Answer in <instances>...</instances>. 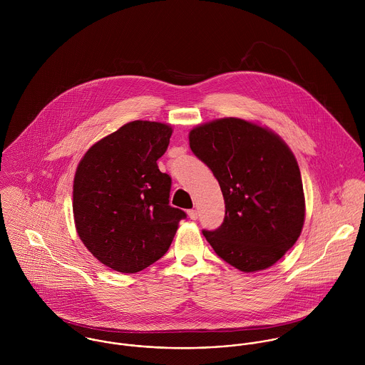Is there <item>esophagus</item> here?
Instances as JSON below:
<instances>
[{
    "instance_id": "esophagus-1",
    "label": "esophagus",
    "mask_w": 365,
    "mask_h": 365,
    "mask_svg": "<svg viewBox=\"0 0 365 365\" xmlns=\"http://www.w3.org/2000/svg\"><path fill=\"white\" fill-rule=\"evenodd\" d=\"M188 216H190L192 220L198 219V210H197V209H190V210H188Z\"/></svg>"
}]
</instances>
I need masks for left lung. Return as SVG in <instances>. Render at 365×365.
Listing matches in <instances>:
<instances>
[{"label": "left lung", "mask_w": 365, "mask_h": 365, "mask_svg": "<svg viewBox=\"0 0 365 365\" xmlns=\"http://www.w3.org/2000/svg\"><path fill=\"white\" fill-rule=\"evenodd\" d=\"M190 148L216 177L225 219L204 230L215 253L243 272L269 268L297 243L305 222L298 161L271 129L220 118L190 130Z\"/></svg>", "instance_id": "obj_1"}]
</instances>
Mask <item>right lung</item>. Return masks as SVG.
Returning a JSON list of instances; mask_svg holds the SVG:
<instances>
[{
    "instance_id": "obj_1",
    "label": "right lung",
    "mask_w": 365,
    "mask_h": 365,
    "mask_svg": "<svg viewBox=\"0 0 365 365\" xmlns=\"http://www.w3.org/2000/svg\"><path fill=\"white\" fill-rule=\"evenodd\" d=\"M171 133L167 123L129 122L94 143L77 165L76 230L113 271L139 272L163 257L185 217L168 205L171 178L157 165Z\"/></svg>"
}]
</instances>
